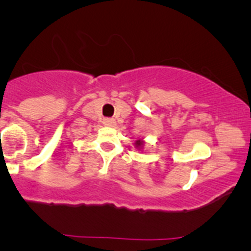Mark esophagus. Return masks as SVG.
Instances as JSON below:
<instances>
[{"label": "esophagus", "instance_id": "esophagus-1", "mask_svg": "<svg viewBox=\"0 0 251 251\" xmlns=\"http://www.w3.org/2000/svg\"><path fill=\"white\" fill-rule=\"evenodd\" d=\"M102 123H103V125L109 126V127H113V126L116 125V120H114L113 118H105Z\"/></svg>", "mask_w": 251, "mask_h": 251}]
</instances>
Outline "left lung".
Instances as JSON below:
<instances>
[{"mask_svg": "<svg viewBox=\"0 0 251 251\" xmlns=\"http://www.w3.org/2000/svg\"><path fill=\"white\" fill-rule=\"evenodd\" d=\"M144 144H145V142H144L143 139H138V140H135L134 145H135V148H137V150H142L144 148Z\"/></svg>", "mask_w": 251, "mask_h": 251, "instance_id": "obj_1", "label": "left lung"}]
</instances>
